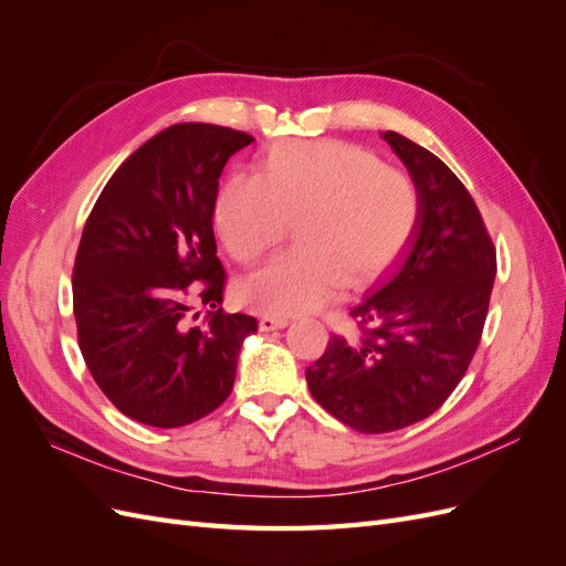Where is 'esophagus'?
Returning a JSON list of instances; mask_svg holds the SVG:
<instances>
[{
  "instance_id": "obj_1",
  "label": "esophagus",
  "mask_w": 566,
  "mask_h": 566,
  "mask_svg": "<svg viewBox=\"0 0 566 566\" xmlns=\"http://www.w3.org/2000/svg\"><path fill=\"white\" fill-rule=\"evenodd\" d=\"M290 321L285 318V316H262L260 318V331L262 333H273V331H283L285 325H287Z\"/></svg>"
}]
</instances>
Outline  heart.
Here are the masks:
<instances>
[{"instance_id":"obj_1","label":"heart","mask_w":566,"mask_h":566,"mask_svg":"<svg viewBox=\"0 0 566 566\" xmlns=\"http://www.w3.org/2000/svg\"><path fill=\"white\" fill-rule=\"evenodd\" d=\"M297 219V248L243 283L252 310L310 314L342 285L382 273L406 248L418 221L416 186L375 153L342 142H281L256 177L231 175L214 200V224L238 262L276 248Z\"/></svg>"}]
</instances>
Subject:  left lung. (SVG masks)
Wrapping results in <instances>:
<instances>
[{"mask_svg": "<svg viewBox=\"0 0 566 566\" xmlns=\"http://www.w3.org/2000/svg\"><path fill=\"white\" fill-rule=\"evenodd\" d=\"M380 136L416 186V229L397 266L352 312L368 335L331 337L306 368L312 397L364 434L403 430L451 397L482 337L495 279V250L468 188L434 153L397 132Z\"/></svg>", "mask_w": 566, "mask_h": 566, "instance_id": "8db88e82", "label": "left lung"}]
</instances>
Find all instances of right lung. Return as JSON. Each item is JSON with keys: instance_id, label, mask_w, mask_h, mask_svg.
<instances>
[{"instance_id": "1", "label": "right lung", "mask_w": 566, "mask_h": 566, "mask_svg": "<svg viewBox=\"0 0 566 566\" xmlns=\"http://www.w3.org/2000/svg\"><path fill=\"white\" fill-rule=\"evenodd\" d=\"M252 142L208 123L167 127L117 167L84 224L73 271L80 352L136 422L191 424L233 389L256 321L221 310L212 217L221 172ZM196 305L209 310L200 326Z\"/></svg>"}]
</instances>
